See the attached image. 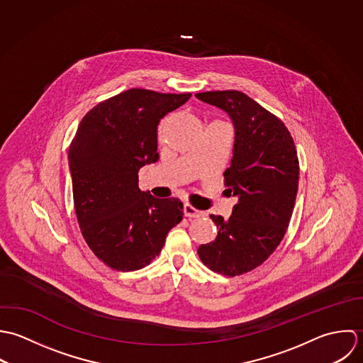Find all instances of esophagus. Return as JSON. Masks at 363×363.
Wrapping results in <instances>:
<instances>
[{
  "label": "esophagus",
  "mask_w": 363,
  "mask_h": 363,
  "mask_svg": "<svg viewBox=\"0 0 363 363\" xmlns=\"http://www.w3.org/2000/svg\"><path fill=\"white\" fill-rule=\"evenodd\" d=\"M184 215H185L186 218H198V216L202 215V212L198 211V209H195V208L191 206L189 203H184Z\"/></svg>",
  "instance_id": "esophagus-1"
}]
</instances>
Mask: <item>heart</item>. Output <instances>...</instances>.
I'll list each match as a JSON object with an SVG mask.
<instances>
[{"instance_id":"b5f03b06","label":"heart","mask_w":363,"mask_h":363,"mask_svg":"<svg viewBox=\"0 0 363 363\" xmlns=\"http://www.w3.org/2000/svg\"><path fill=\"white\" fill-rule=\"evenodd\" d=\"M164 125H165V123H162V126H161V132H162V129H164Z\"/></svg>"}]
</instances>
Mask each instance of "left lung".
I'll use <instances>...</instances> for the list:
<instances>
[{
	"label": "left lung",
	"instance_id": "obj_1",
	"mask_svg": "<svg viewBox=\"0 0 363 363\" xmlns=\"http://www.w3.org/2000/svg\"><path fill=\"white\" fill-rule=\"evenodd\" d=\"M195 96L233 122V158L224 179L228 195L237 198L230 218L211 215L218 235L198 254L212 271L235 277L261 265L286 233L298 185L297 152L284 122L248 95L209 91Z\"/></svg>",
	"mask_w": 363,
	"mask_h": 363
}]
</instances>
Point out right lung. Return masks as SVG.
<instances>
[{
	"label": "right lung",
	"mask_w": 363,
	"mask_h": 363,
	"mask_svg": "<svg viewBox=\"0 0 363 363\" xmlns=\"http://www.w3.org/2000/svg\"><path fill=\"white\" fill-rule=\"evenodd\" d=\"M191 94L132 88L92 108L69 150L74 208L88 247L108 267L128 272L148 265L182 203L139 189V169L155 162L157 128Z\"/></svg>",
	"instance_id": "add662e5"
}]
</instances>
